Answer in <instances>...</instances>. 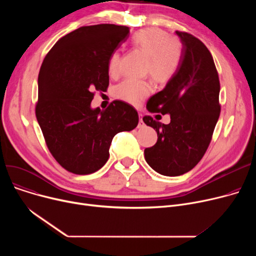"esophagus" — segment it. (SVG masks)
<instances>
[{
	"label": "esophagus",
	"instance_id": "34e87169",
	"mask_svg": "<svg viewBox=\"0 0 256 256\" xmlns=\"http://www.w3.org/2000/svg\"><path fill=\"white\" fill-rule=\"evenodd\" d=\"M139 117H140V119H139V124H138V128H144V126H145V124H144V121L142 120V115H141V114H139Z\"/></svg>",
	"mask_w": 256,
	"mask_h": 256
}]
</instances>
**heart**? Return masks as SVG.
Masks as SVG:
<instances>
[{"instance_id":"obj_1","label":"heart","mask_w":256,"mask_h":256,"mask_svg":"<svg viewBox=\"0 0 256 256\" xmlns=\"http://www.w3.org/2000/svg\"><path fill=\"white\" fill-rule=\"evenodd\" d=\"M132 44L147 57L146 72L158 83L165 84L176 74L182 57V44L176 37L158 28L137 31L130 38ZM109 74L113 76L120 72V54L114 52L110 56ZM152 91L150 80L126 78L115 89L116 96L132 104H139Z\"/></svg>"}]
</instances>
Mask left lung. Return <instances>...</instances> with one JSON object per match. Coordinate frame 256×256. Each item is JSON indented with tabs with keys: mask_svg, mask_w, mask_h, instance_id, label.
<instances>
[{
	"mask_svg": "<svg viewBox=\"0 0 256 256\" xmlns=\"http://www.w3.org/2000/svg\"><path fill=\"white\" fill-rule=\"evenodd\" d=\"M182 44L180 68L166 87L146 104L150 113L170 114L164 124L144 116L158 134L156 143L145 148L147 164L166 176L193 169L204 156L220 116V80L212 54L204 44L186 32H176Z\"/></svg>",
	"mask_w": 256,
	"mask_h": 256,
	"instance_id": "obj_1",
	"label": "left lung"
}]
</instances>
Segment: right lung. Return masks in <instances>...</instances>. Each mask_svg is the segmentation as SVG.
<instances>
[{
	"instance_id": "obj_1",
	"label": "right lung",
	"mask_w": 256,
	"mask_h": 256,
	"mask_svg": "<svg viewBox=\"0 0 256 256\" xmlns=\"http://www.w3.org/2000/svg\"><path fill=\"white\" fill-rule=\"evenodd\" d=\"M128 33L113 24L80 26L60 38L40 67L36 118L50 152L72 173L100 170L116 134L138 124L136 109L126 102L104 111L90 106L94 91H106L110 56Z\"/></svg>"
}]
</instances>
